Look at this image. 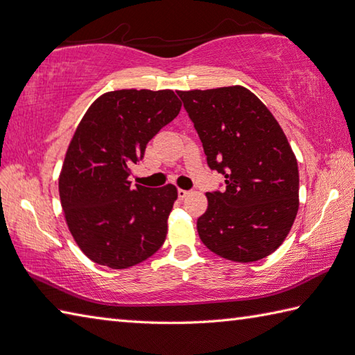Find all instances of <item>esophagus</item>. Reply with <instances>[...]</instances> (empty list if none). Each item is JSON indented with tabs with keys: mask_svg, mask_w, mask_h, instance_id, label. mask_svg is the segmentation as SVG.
<instances>
[{
	"mask_svg": "<svg viewBox=\"0 0 355 355\" xmlns=\"http://www.w3.org/2000/svg\"><path fill=\"white\" fill-rule=\"evenodd\" d=\"M191 192L189 191H184V189H178V198L180 200H184L186 197H187V195H189Z\"/></svg>",
	"mask_w": 355,
	"mask_h": 355,
	"instance_id": "34e87169",
	"label": "esophagus"
}]
</instances>
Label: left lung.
<instances>
[{"label":"left lung","mask_w":355,"mask_h":355,"mask_svg":"<svg viewBox=\"0 0 355 355\" xmlns=\"http://www.w3.org/2000/svg\"><path fill=\"white\" fill-rule=\"evenodd\" d=\"M205 148L210 169L221 172L224 192H207L197 221L210 252L233 262L273 253L299 210L297 160L281 125L250 89L241 85L178 92Z\"/></svg>","instance_id":"obj_1"}]
</instances>
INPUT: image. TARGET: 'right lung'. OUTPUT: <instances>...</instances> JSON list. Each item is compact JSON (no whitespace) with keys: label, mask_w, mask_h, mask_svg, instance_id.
<instances>
[{"label":"right lung","mask_w":355,"mask_h":355,"mask_svg":"<svg viewBox=\"0 0 355 355\" xmlns=\"http://www.w3.org/2000/svg\"><path fill=\"white\" fill-rule=\"evenodd\" d=\"M180 110L172 89L131 88L97 97L82 117L59 173V197L70 233L93 262L122 270L163 245L177 187L131 186L130 175Z\"/></svg>","instance_id":"1"}]
</instances>
